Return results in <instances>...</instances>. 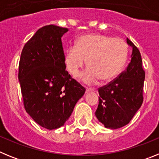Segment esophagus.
<instances>
[{"label":"esophagus","instance_id":"obj_1","mask_svg":"<svg viewBox=\"0 0 159 159\" xmlns=\"http://www.w3.org/2000/svg\"><path fill=\"white\" fill-rule=\"evenodd\" d=\"M90 92H94V89H91V88H87L86 89V93Z\"/></svg>","mask_w":159,"mask_h":159}]
</instances>
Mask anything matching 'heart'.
Listing matches in <instances>:
<instances>
[{
  "mask_svg": "<svg viewBox=\"0 0 159 159\" xmlns=\"http://www.w3.org/2000/svg\"><path fill=\"white\" fill-rule=\"evenodd\" d=\"M127 56L128 46L122 38L88 34L79 38L75 46L66 49L64 64L70 75L76 77L87 61L88 69L82 75L84 82L92 84L98 79L109 82L121 72Z\"/></svg>",
  "mask_w": 159,
  "mask_h": 159,
  "instance_id": "b5f03b06",
  "label": "heart"
}]
</instances>
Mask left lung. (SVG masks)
Wrapping results in <instances>:
<instances>
[{
  "label": "left lung",
  "mask_w": 159,
  "mask_h": 159,
  "mask_svg": "<svg viewBox=\"0 0 159 159\" xmlns=\"http://www.w3.org/2000/svg\"><path fill=\"white\" fill-rule=\"evenodd\" d=\"M127 42L132 47L131 60L127 69L99 88V105L95 114L107 128L118 129L128 124L143 101L145 71L141 54L128 38Z\"/></svg>",
  "instance_id": "left-lung-1"
}]
</instances>
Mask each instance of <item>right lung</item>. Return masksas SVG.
Here are the masks:
<instances>
[{
	"label": "right lung",
	"mask_w": 159,
	"mask_h": 159,
	"mask_svg": "<svg viewBox=\"0 0 159 159\" xmlns=\"http://www.w3.org/2000/svg\"><path fill=\"white\" fill-rule=\"evenodd\" d=\"M68 29L46 25L25 43L19 79L25 111L48 130L62 127L86 89L66 71L61 37Z\"/></svg>",
	"instance_id": "obj_1"
}]
</instances>
